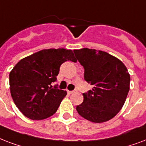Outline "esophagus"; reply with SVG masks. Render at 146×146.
<instances>
[{"instance_id": "34e87169", "label": "esophagus", "mask_w": 146, "mask_h": 146, "mask_svg": "<svg viewBox=\"0 0 146 146\" xmlns=\"http://www.w3.org/2000/svg\"><path fill=\"white\" fill-rule=\"evenodd\" d=\"M67 92H68V94H73L74 92V91H67Z\"/></svg>"}]
</instances>
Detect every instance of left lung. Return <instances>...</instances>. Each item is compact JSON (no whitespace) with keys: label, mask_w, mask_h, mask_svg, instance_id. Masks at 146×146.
<instances>
[{"label":"left lung","mask_w":146,"mask_h":146,"mask_svg":"<svg viewBox=\"0 0 146 146\" xmlns=\"http://www.w3.org/2000/svg\"><path fill=\"white\" fill-rule=\"evenodd\" d=\"M74 53L84 68V80L93 86L83 94L84 101L77 106V111L93 123L108 121L126 101L130 84L128 70L119 58L104 51L84 48Z\"/></svg>","instance_id":"8db88e82"}]
</instances>
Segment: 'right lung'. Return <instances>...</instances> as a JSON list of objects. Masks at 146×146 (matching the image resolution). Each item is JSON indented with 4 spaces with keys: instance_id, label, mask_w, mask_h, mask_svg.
I'll list each match as a JSON object with an SVG mask.
<instances>
[{
    "instance_id": "obj_1",
    "label": "right lung",
    "mask_w": 146,
    "mask_h": 146,
    "mask_svg": "<svg viewBox=\"0 0 146 146\" xmlns=\"http://www.w3.org/2000/svg\"><path fill=\"white\" fill-rule=\"evenodd\" d=\"M75 62L71 49L49 48L39 51L19 61L10 74V90L13 102L25 116L41 120L57 111L67 92L52 88L60 65Z\"/></svg>"
}]
</instances>
